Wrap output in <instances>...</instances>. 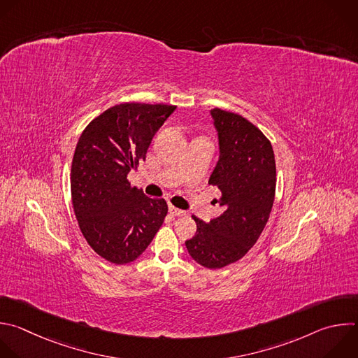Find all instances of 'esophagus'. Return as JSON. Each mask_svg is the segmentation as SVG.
<instances>
[{
    "label": "esophagus",
    "mask_w": 358,
    "mask_h": 358,
    "mask_svg": "<svg viewBox=\"0 0 358 358\" xmlns=\"http://www.w3.org/2000/svg\"><path fill=\"white\" fill-rule=\"evenodd\" d=\"M169 212H170L173 216H184V215L187 213L185 210L178 209V208H176V206H170V208H169Z\"/></svg>",
    "instance_id": "obj_1"
}]
</instances>
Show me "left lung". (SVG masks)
<instances>
[{
    "label": "left lung",
    "mask_w": 358,
    "mask_h": 358,
    "mask_svg": "<svg viewBox=\"0 0 358 358\" xmlns=\"http://www.w3.org/2000/svg\"><path fill=\"white\" fill-rule=\"evenodd\" d=\"M217 132L219 160L209 177L222 208L208 223L192 216L196 233L185 242L189 256L216 270L241 260L257 242L274 203L275 159L270 141L243 116L210 110Z\"/></svg>",
    "instance_id": "1"
}]
</instances>
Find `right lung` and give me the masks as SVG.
Masks as SVG:
<instances>
[{
	"instance_id": "1",
	"label": "right lung",
	"mask_w": 358,
	"mask_h": 358,
	"mask_svg": "<svg viewBox=\"0 0 358 358\" xmlns=\"http://www.w3.org/2000/svg\"><path fill=\"white\" fill-rule=\"evenodd\" d=\"M164 103H119L81 134L71 164V199L83 236L113 264L136 260L167 215L163 198L131 187L128 174L146 159L157 131L176 110Z\"/></svg>"
}]
</instances>
